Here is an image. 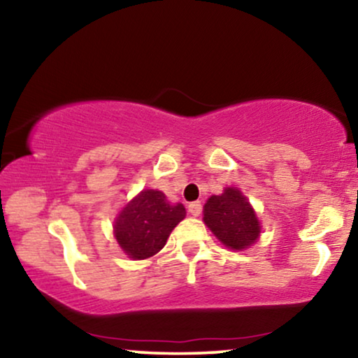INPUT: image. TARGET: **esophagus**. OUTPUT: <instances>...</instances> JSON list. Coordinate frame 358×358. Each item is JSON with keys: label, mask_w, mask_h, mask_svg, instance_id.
<instances>
[{"label": "esophagus", "mask_w": 358, "mask_h": 358, "mask_svg": "<svg viewBox=\"0 0 358 358\" xmlns=\"http://www.w3.org/2000/svg\"><path fill=\"white\" fill-rule=\"evenodd\" d=\"M200 212H202V203L200 202L189 203V213L192 215V217H199Z\"/></svg>", "instance_id": "esophagus-1"}]
</instances>
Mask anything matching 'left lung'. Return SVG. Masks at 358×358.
<instances>
[{"label": "left lung", "mask_w": 358, "mask_h": 358, "mask_svg": "<svg viewBox=\"0 0 358 358\" xmlns=\"http://www.w3.org/2000/svg\"><path fill=\"white\" fill-rule=\"evenodd\" d=\"M203 222L229 249H248L257 241L261 223L256 212L236 187H227L222 195H212L203 207Z\"/></svg>", "instance_id": "left-lung-1"}]
</instances>
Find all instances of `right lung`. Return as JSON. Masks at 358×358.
Returning a JSON list of instances; mask_svg holds the SVG:
<instances>
[{"label":"right lung","instance_id":"add662e5","mask_svg":"<svg viewBox=\"0 0 358 358\" xmlns=\"http://www.w3.org/2000/svg\"><path fill=\"white\" fill-rule=\"evenodd\" d=\"M184 218L182 203L171 205L161 190L145 189L120 210L114 236L127 256L141 261L159 252Z\"/></svg>","mask_w":358,"mask_h":358}]
</instances>
